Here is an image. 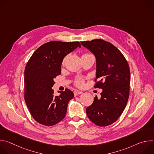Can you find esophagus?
<instances>
[{
	"mask_svg": "<svg viewBox=\"0 0 154 154\" xmlns=\"http://www.w3.org/2000/svg\"><path fill=\"white\" fill-rule=\"evenodd\" d=\"M82 91H75L74 92V96H77V95H79V94H82Z\"/></svg>",
	"mask_w": 154,
	"mask_h": 154,
	"instance_id": "34e87169",
	"label": "esophagus"
}]
</instances>
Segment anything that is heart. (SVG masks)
Here are the masks:
<instances>
[{
    "mask_svg": "<svg viewBox=\"0 0 154 154\" xmlns=\"http://www.w3.org/2000/svg\"><path fill=\"white\" fill-rule=\"evenodd\" d=\"M84 55H86V54H84ZM66 57H64L63 60V62H62V64H64L65 61H66ZM84 82H85V79L83 77H77L75 79V81H74V84L75 86H78V87H80V88H82L84 86Z\"/></svg>",
    "mask_w": 154,
    "mask_h": 154,
    "instance_id": "obj_1",
    "label": "heart"
}]
</instances>
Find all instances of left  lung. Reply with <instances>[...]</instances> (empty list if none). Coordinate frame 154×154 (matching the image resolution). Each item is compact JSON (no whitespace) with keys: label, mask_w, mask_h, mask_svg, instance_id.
Instances as JSON below:
<instances>
[{"label":"left lung","mask_w":154,"mask_h":154,"mask_svg":"<svg viewBox=\"0 0 154 154\" xmlns=\"http://www.w3.org/2000/svg\"><path fill=\"white\" fill-rule=\"evenodd\" d=\"M81 45L96 57L94 87L102 89L101 97L96 96L93 103L86 108V115L94 124L107 126L118 120L126 106L130 91L129 66L120 51L110 42L96 39L82 41Z\"/></svg>","instance_id":"8db88e82"}]
</instances>
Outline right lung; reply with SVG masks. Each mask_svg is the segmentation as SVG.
Masks as SVG:
<instances>
[{
    "mask_svg": "<svg viewBox=\"0 0 154 154\" xmlns=\"http://www.w3.org/2000/svg\"><path fill=\"white\" fill-rule=\"evenodd\" d=\"M78 47L81 45L77 41H50L38 48L28 61L24 71V99L38 123L52 126L64 118L74 93L66 88L55 96L52 87L54 79L61 74L64 57Z\"/></svg>",
    "mask_w": 154,
    "mask_h": 154,
    "instance_id": "right-lung-1",
    "label": "right lung"
}]
</instances>
